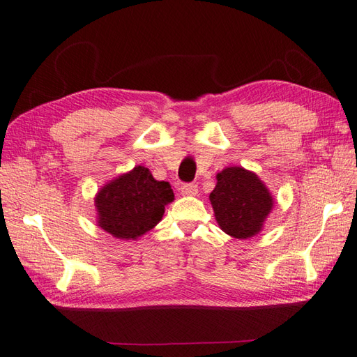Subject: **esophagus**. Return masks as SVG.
Wrapping results in <instances>:
<instances>
[{
	"mask_svg": "<svg viewBox=\"0 0 357 357\" xmlns=\"http://www.w3.org/2000/svg\"><path fill=\"white\" fill-rule=\"evenodd\" d=\"M180 191L183 195H197V192H199V186H197L195 183H185V185H181Z\"/></svg>",
	"mask_w": 357,
	"mask_h": 357,
	"instance_id": "34e87169",
	"label": "esophagus"
}]
</instances>
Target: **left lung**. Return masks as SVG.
Wrapping results in <instances>:
<instances>
[{
    "mask_svg": "<svg viewBox=\"0 0 357 357\" xmlns=\"http://www.w3.org/2000/svg\"><path fill=\"white\" fill-rule=\"evenodd\" d=\"M209 200L220 227L238 240L258 234L273 206L271 192L257 174L240 166L218 174Z\"/></svg>",
    "mask_w": 357,
    "mask_h": 357,
    "instance_id": "1",
    "label": "left lung"
}]
</instances>
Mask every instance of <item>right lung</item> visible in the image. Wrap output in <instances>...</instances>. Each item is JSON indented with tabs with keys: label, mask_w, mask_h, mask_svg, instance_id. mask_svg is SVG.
<instances>
[{
	"label": "right lung",
	"mask_w": 357,
	"mask_h": 357,
	"mask_svg": "<svg viewBox=\"0 0 357 357\" xmlns=\"http://www.w3.org/2000/svg\"><path fill=\"white\" fill-rule=\"evenodd\" d=\"M174 200L168 181H157L145 166H136L96 195L99 226L121 240H136L162 220Z\"/></svg>",
	"instance_id": "obj_1"
}]
</instances>
